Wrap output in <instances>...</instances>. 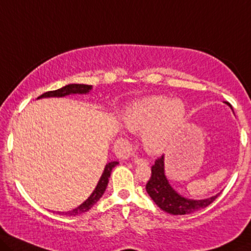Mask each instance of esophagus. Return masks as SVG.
Wrapping results in <instances>:
<instances>
[{"label": "esophagus", "mask_w": 251, "mask_h": 251, "mask_svg": "<svg viewBox=\"0 0 251 251\" xmlns=\"http://www.w3.org/2000/svg\"><path fill=\"white\" fill-rule=\"evenodd\" d=\"M134 162H135L136 164H145V166H147V164H149V161L147 159H143V158H136L135 160H134Z\"/></svg>", "instance_id": "obj_1"}]
</instances>
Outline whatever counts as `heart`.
Instances as JSON below:
<instances>
[{"instance_id": "1", "label": "heart", "mask_w": 251, "mask_h": 251, "mask_svg": "<svg viewBox=\"0 0 251 251\" xmlns=\"http://www.w3.org/2000/svg\"><path fill=\"white\" fill-rule=\"evenodd\" d=\"M186 117V106L180 99L152 96L134 102L125 114V124L132 132H144L145 148L151 153H161Z\"/></svg>"}]
</instances>
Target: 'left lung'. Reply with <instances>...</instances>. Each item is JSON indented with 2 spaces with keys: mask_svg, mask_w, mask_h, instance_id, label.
<instances>
[{
  "mask_svg": "<svg viewBox=\"0 0 251 251\" xmlns=\"http://www.w3.org/2000/svg\"><path fill=\"white\" fill-rule=\"evenodd\" d=\"M147 192L153 201L162 211L174 215L190 214L198 209L206 207L220 195L219 193L215 196L206 198V200H189V198L179 195L170 186L166 175H164L163 155L161 158L156 159L151 168V177L147 184Z\"/></svg>",
  "mask_w": 251,
  "mask_h": 251,
  "instance_id": "left-lung-1",
  "label": "left lung"
}]
</instances>
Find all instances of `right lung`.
Here are the masks:
<instances>
[{
    "label": "right lung",
    "mask_w": 251,
    "mask_h": 251,
    "mask_svg": "<svg viewBox=\"0 0 251 251\" xmlns=\"http://www.w3.org/2000/svg\"><path fill=\"white\" fill-rule=\"evenodd\" d=\"M91 89H92V85H88V84H69L61 89L54 90V91L45 92L42 96L38 97V99L48 98V97H65V96L72 95V93L73 95L74 93H80V95H82V93H88ZM117 164H118L117 161H111V162L106 164L101 177H100L98 185H97L95 190H93L92 194L90 195L88 200L84 201L83 203L80 205V206H77L76 208H74V209H72V211H69V212H58V214H61L62 213V214H65V215L75 216V215L82 214V213L89 211V209L91 208L93 205H95L97 201L100 200V197L103 195L104 190H106V188H107L108 181H109L111 170H113V168L117 166Z\"/></svg>",
    "instance_id": "right-lung-1"
}]
</instances>
